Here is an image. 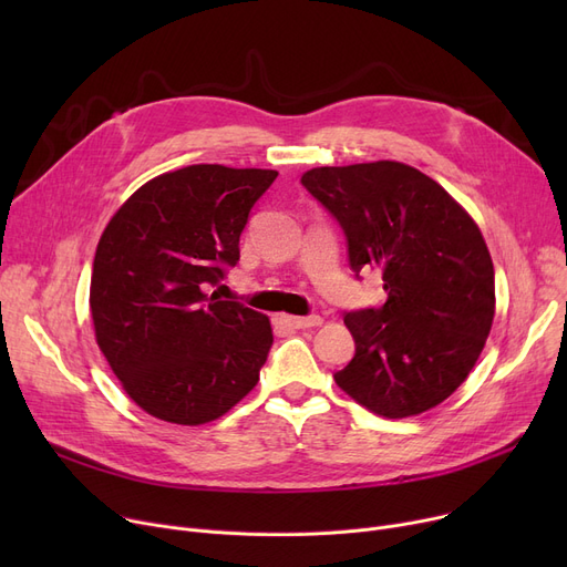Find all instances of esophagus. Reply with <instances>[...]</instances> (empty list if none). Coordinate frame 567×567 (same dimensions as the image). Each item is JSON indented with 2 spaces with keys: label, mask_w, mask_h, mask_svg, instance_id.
Instances as JSON below:
<instances>
[{
  "label": "esophagus",
  "mask_w": 567,
  "mask_h": 567,
  "mask_svg": "<svg viewBox=\"0 0 567 567\" xmlns=\"http://www.w3.org/2000/svg\"><path fill=\"white\" fill-rule=\"evenodd\" d=\"M285 329H312V326L321 323L319 315H310V317H289V315H278L276 319Z\"/></svg>",
  "instance_id": "1"
}]
</instances>
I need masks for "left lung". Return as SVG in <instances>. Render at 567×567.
<instances>
[{
  "instance_id": "obj_1",
  "label": "left lung",
  "mask_w": 567,
  "mask_h": 567,
  "mask_svg": "<svg viewBox=\"0 0 567 567\" xmlns=\"http://www.w3.org/2000/svg\"><path fill=\"white\" fill-rule=\"evenodd\" d=\"M306 190L344 231L355 278L381 271L389 299L344 315L355 353L336 383L385 419L451 398L485 347L494 264L485 238L434 178L395 161L315 167Z\"/></svg>"
}]
</instances>
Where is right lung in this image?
Segmentation results:
<instances>
[{
    "mask_svg": "<svg viewBox=\"0 0 567 567\" xmlns=\"http://www.w3.org/2000/svg\"><path fill=\"white\" fill-rule=\"evenodd\" d=\"M276 169L188 165L135 190L107 223L89 306L96 342L131 400L176 425L220 419L259 381L268 317L216 287Z\"/></svg>",
    "mask_w": 567,
    "mask_h": 567,
    "instance_id": "right-lung-1",
    "label": "right lung"
}]
</instances>
